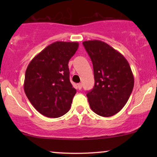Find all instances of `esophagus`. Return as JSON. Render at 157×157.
I'll return each instance as SVG.
<instances>
[{
    "label": "esophagus",
    "instance_id": "esophagus-1",
    "mask_svg": "<svg viewBox=\"0 0 157 157\" xmlns=\"http://www.w3.org/2000/svg\"><path fill=\"white\" fill-rule=\"evenodd\" d=\"M77 88H78L79 90L82 89V84H81V83H78V84H77Z\"/></svg>",
    "mask_w": 157,
    "mask_h": 157
}]
</instances>
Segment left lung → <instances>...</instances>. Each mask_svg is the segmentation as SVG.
I'll return each mask as SVG.
<instances>
[{"label":"left lung","instance_id":"8db88e82","mask_svg":"<svg viewBox=\"0 0 157 157\" xmlns=\"http://www.w3.org/2000/svg\"><path fill=\"white\" fill-rule=\"evenodd\" d=\"M92 61L94 86L88 91L91 109L101 117L116 114L125 106L133 91L134 75L121 53L101 40L82 42Z\"/></svg>","mask_w":157,"mask_h":157}]
</instances>
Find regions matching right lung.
I'll return each mask as SVG.
<instances>
[{"instance_id":"1","label":"right lung","mask_w":157,"mask_h":157,"mask_svg":"<svg viewBox=\"0 0 157 157\" xmlns=\"http://www.w3.org/2000/svg\"><path fill=\"white\" fill-rule=\"evenodd\" d=\"M78 46L77 42L57 41L46 46L27 66L25 94L44 116L60 117L69 111L77 91L70 82L68 63Z\"/></svg>"}]
</instances>
